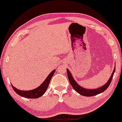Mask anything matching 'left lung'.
I'll list each match as a JSON object with an SVG mask.
<instances>
[{"instance_id":"1","label":"left lung","mask_w":122,"mask_h":122,"mask_svg":"<svg viewBox=\"0 0 122 122\" xmlns=\"http://www.w3.org/2000/svg\"><path fill=\"white\" fill-rule=\"evenodd\" d=\"M67 69V76H68L69 80L70 81V85H71V86L73 87V88L75 89L77 92H78L80 95H82L84 96H95L96 95H98V94L101 93L103 92L106 89H107V87H109V86L110 85V83H111L112 80L113 76L114 73L115 71V67L114 68L113 71L112 73L111 76L110 77V78L109 79L108 81L106 82V83H105V85H103V86H100V87L97 89H87L86 88H84V87L80 86L76 81L74 79L73 77L71 75V73L70 72L69 70L68 69Z\"/></svg>"}]
</instances>
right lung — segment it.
Wrapping results in <instances>:
<instances>
[{
    "mask_svg": "<svg viewBox=\"0 0 122 122\" xmlns=\"http://www.w3.org/2000/svg\"><path fill=\"white\" fill-rule=\"evenodd\" d=\"M55 70H53L51 72V73L48 75L45 81L40 85L39 87L37 88L34 89L33 90H21L19 89H16V87H14L13 85H12V87H13V90H15V92L17 94H18L20 96H22V97H26V98L29 99H36L39 98V97H41L45 93L46 89L48 87L49 85L50 81H51V79H52V76H53L54 73L55 72Z\"/></svg>",
    "mask_w": 122,
    "mask_h": 122,
    "instance_id": "right-lung-1",
    "label": "right lung"
}]
</instances>
